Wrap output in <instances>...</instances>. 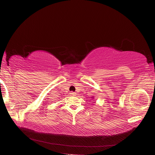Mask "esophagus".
I'll return each mask as SVG.
<instances>
[{
	"label": "esophagus",
	"instance_id": "34e87169",
	"mask_svg": "<svg viewBox=\"0 0 155 155\" xmlns=\"http://www.w3.org/2000/svg\"><path fill=\"white\" fill-rule=\"evenodd\" d=\"M70 95L71 96H72V97H74V96H76V93H74V92H73V91H71V92H70Z\"/></svg>",
	"mask_w": 155,
	"mask_h": 155
}]
</instances>
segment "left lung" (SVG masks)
Returning a JSON list of instances; mask_svg holds the SVG:
<instances>
[{
	"label": "left lung",
	"instance_id": "8db88e82",
	"mask_svg": "<svg viewBox=\"0 0 155 155\" xmlns=\"http://www.w3.org/2000/svg\"><path fill=\"white\" fill-rule=\"evenodd\" d=\"M92 98H94V97H92Z\"/></svg>",
	"mask_w": 155,
	"mask_h": 155
}]
</instances>
